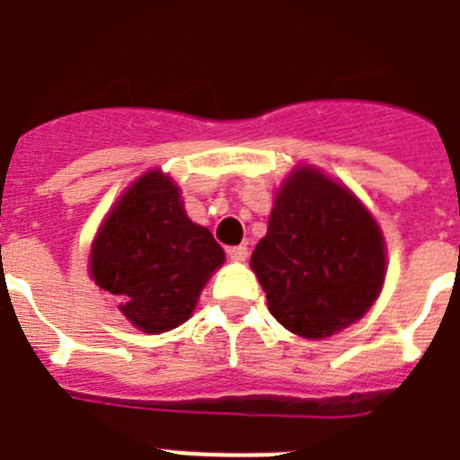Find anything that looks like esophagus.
Wrapping results in <instances>:
<instances>
[{"mask_svg":"<svg viewBox=\"0 0 460 460\" xmlns=\"http://www.w3.org/2000/svg\"><path fill=\"white\" fill-rule=\"evenodd\" d=\"M227 258L233 260V262H246L248 248H246V246H233V248H227Z\"/></svg>","mask_w":460,"mask_h":460,"instance_id":"esophagus-1","label":"esophagus"}]
</instances>
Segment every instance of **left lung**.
<instances>
[{
  "label": "left lung",
  "mask_w": 460,
  "mask_h": 460,
  "mask_svg": "<svg viewBox=\"0 0 460 460\" xmlns=\"http://www.w3.org/2000/svg\"><path fill=\"white\" fill-rule=\"evenodd\" d=\"M251 269L278 323L305 340H323L365 317L378 298L385 239L347 184L303 164L276 191Z\"/></svg>",
  "instance_id": "1"
}]
</instances>
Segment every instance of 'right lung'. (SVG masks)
Returning a JSON list of instances; mask_svg holds the SVG:
<instances>
[{
  "label": "right lung",
  "instance_id": "right-lung-1",
  "mask_svg": "<svg viewBox=\"0 0 460 460\" xmlns=\"http://www.w3.org/2000/svg\"><path fill=\"white\" fill-rule=\"evenodd\" d=\"M223 262L226 252L212 233L184 212L175 180L153 168L102 218L88 276L118 298V310L132 326L159 335L191 317L202 288Z\"/></svg>",
  "mask_w": 460,
  "mask_h": 460
}]
</instances>
